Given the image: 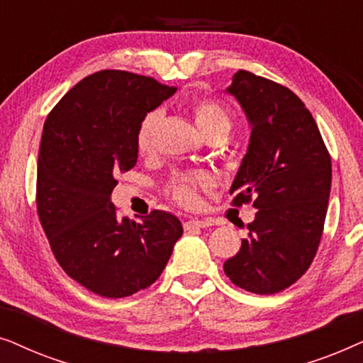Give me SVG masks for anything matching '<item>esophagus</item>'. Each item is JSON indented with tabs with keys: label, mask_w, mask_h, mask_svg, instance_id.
Returning <instances> with one entry per match:
<instances>
[{
	"label": "esophagus",
	"mask_w": 363,
	"mask_h": 363,
	"mask_svg": "<svg viewBox=\"0 0 363 363\" xmlns=\"http://www.w3.org/2000/svg\"><path fill=\"white\" fill-rule=\"evenodd\" d=\"M183 226H185L186 231H190V230H200V228H208V226H211V223L206 220H198V218H195V220L185 221V225Z\"/></svg>",
	"instance_id": "esophagus-1"
}]
</instances>
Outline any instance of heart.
<instances>
[{
	"label": "heart",
	"mask_w": 363,
	"mask_h": 363,
	"mask_svg": "<svg viewBox=\"0 0 363 363\" xmlns=\"http://www.w3.org/2000/svg\"><path fill=\"white\" fill-rule=\"evenodd\" d=\"M193 117L206 137L213 133H225L233 127V113L225 102L215 97H196L190 101ZM160 122V112L152 111L138 123L135 148L140 155H148L155 147V132ZM213 186V178L206 172L178 173L167 183V193L173 201L185 208H195L200 203V191Z\"/></svg>",
	"instance_id": "1"
}]
</instances>
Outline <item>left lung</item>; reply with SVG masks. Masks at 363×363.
<instances>
[{"label": "left lung", "mask_w": 363, "mask_h": 363, "mask_svg": "<svg viewBox=\"0 0 363 363\" xmlns=\"http://www.w3.org/2000/svg\"><path fill=\"white\" fill-rule=\"evenodd\" d=\"M228 92L251 123L250 147L230 190L233 205L252 203L257 211L225 272L241 289L276 294L306 274L319 250L330 155L309 108L291 89L241 69Z\"/></svg>", "instance_id": "8db88e82"}]
</instances>
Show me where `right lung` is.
I'll return each instance as SVG.
<instances>
[{
  "instance_id": "add662e5",
  "label": "right lung",
  "mask_w": 363,
  "mask_h": 363,
  "mask_svg": "<svg viewBox=\"0 0 363 363\" xmlns=\"http://www.w3.org/2000/svg\"><path fill=\"white\" fill-rule=\"evenodd\" d=\"M175 92L153 77L106 69L77 82L44 122L39 221L64 272L97 296L118 299L153 284L183 235L170 213L121 220L111 201L116 177L137 163L138 123Z\"/></svg>"
}]
</instances>
